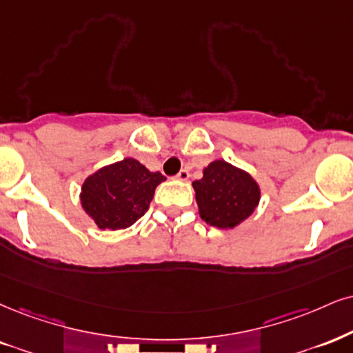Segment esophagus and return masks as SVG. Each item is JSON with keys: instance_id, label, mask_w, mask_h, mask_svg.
Instances as JSON below:
<instances>
[{"instance_id": "esophagus-1", "label": "esophagus", "mask_w": 353, "mask_h": 353, "mask_svg": "<svg viewBox=\"0 0 353 353\" xmlns=\"http://www.w3.org/2000/svg\"><path fill=\"white\" fill-rule=\"evenodd\" d=\"M176 178L178 180H181V181H186L190 178V172L186 168H183V170H180V173H178L176 175Z\"/></svg>"}]
</instances>
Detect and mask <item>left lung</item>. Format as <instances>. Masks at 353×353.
I'll use <instances>...</instances> for the list:
<instances>
[{
	"label": "left lung",
	"instance_id": "left-lung-1",
	"mask_svg": "<svg viewBox=\"0 0 353 353\" xmlns=\"http://www.w3.org/2000/svg\"><path fill=\"white\" fill-rule=\"evenodd\" d=\"M199 216L217 229H234L249 217L260 203V186L245 170L224 160H214L193 181Z\"/></svg>",
	"mask_w": 353,
	"mask_h": 353
}]
</instances>
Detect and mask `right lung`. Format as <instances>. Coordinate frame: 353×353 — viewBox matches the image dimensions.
Instances as JSON below:
<instances>
[{
  "label": "right lung",
  "instance_id": "add662e5",
  "mask_svg": "<svg viewBox=\"0 0 353 353\" xmlns=\"http://www.w3.org/2000/svg\"><path fill=\"white\" fill-rule=\"evenodd\" d=\"M165 180L136 159L106 165L81 185V206L99 229H125L149 210L155 188Z\"/></svg>",
  "mask_w": 353,
  "mask_h": 353
}]
</instances>
